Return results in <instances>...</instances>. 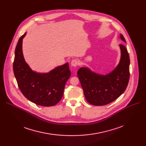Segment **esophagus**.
I'll use <instances>...</instances> for the list:
<instances>
[{
  "label": "esophagus",
  "instance_id": "obj_1",
  "mask_svg": "<svg viewBox=\"0 0 146 146\" xmlns=\"http://www.w3.org/2000/svg\"><path fill=\"white\" fill-rule=\"evenodd\" d=\"M79 64V61L76 59H73L71 61V65L74 67H76Z\"/></svg>",
  "mask_w": 146,
  "mask_h": 146
}]
</instances>
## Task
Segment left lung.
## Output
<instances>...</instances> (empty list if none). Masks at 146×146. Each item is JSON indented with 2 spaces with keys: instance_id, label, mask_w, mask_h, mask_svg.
Segmentation results:
<instances>
[{
  "instance_id": "obj_1",
  "label": "left lung",
  "mask_w": 146,
  "mask_h": 146,
  "mask_svg": "<svg viewBox=\"0 0 146 146\" xmlns=\"http://www.w3.org/2000/svg\"><path fill=\"white\" fill-rule=\"evenodd\" d=\"M121 39L126 42L124 36ZM121 59L118 65L106 75L97 74L88 67H81L78 76L86 101L91 105L102 106L117 99L125 90L129 78V57L123 44H119Z\"/></svg>"
}]
</instances>
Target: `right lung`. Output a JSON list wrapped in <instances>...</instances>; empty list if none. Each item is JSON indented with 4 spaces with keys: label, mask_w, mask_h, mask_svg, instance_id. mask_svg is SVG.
Returning <instances> with one entry per match:
<instances>
[{
    "label": "right lung",
    "mask_w": 146,
    "mask_h": 146,
    "mask_svg": "<svg viewBox=\"0 0 146 146\" xmlns=\"http://www.w3.org/2000/svg\"><path fill=\"white\" fill-rule=\"evenodd\" d=\"M25 35L20 37L15 51L13 69L18 87L31 102L43 106L55 105L62 98L66 82L70 77L68 63L57 67L49 73L33 71L22 53V40Z\"/></svg>",
    "instance_id": "1"
}]
</instances>
